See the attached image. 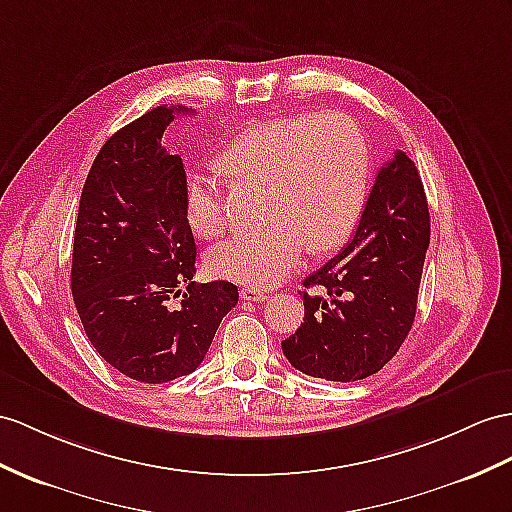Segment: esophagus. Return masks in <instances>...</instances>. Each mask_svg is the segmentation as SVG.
<instances>
[{"label": "esophagus", "instance_id": "34e87169", "mask_svg": "<svg viewBox=\"0 0 512 512\" xmlns=\"http://www.w3.org/2000/svg\"><path fill=\"white\" fill-rule=\"evenodd\" d=\"M267 295L269 293L265 289H258V286H243L241 289V297L247 302H265Z\"/></svg>", "mask_w": 512, "mask_h": 512}]
</instances>
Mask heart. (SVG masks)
Listing matches in <instances>:
<instances>
[{
    "label": "heart",
    "instance_id": "1",
    "mask_svg": "<svg viewBox=\"0 0 512 512\" xmlns=\"http://www.w3.org/2000/svg\"><path fill=\"white\" fill-rule=\"evenodd\" d=\"M223 160L241 178L269 186V223L243 228L210 249L208 269L219 278L276 284L302 263L308 247L315 252L339 247L363 213L369 145L358 123L343 112L256 123L230 145ZM186 215L206 239L226 228L223 184L215 173L191 178Z\"/></svg>",
    "mask_w": 512,
    "mask_h": 512
}]
</instances>
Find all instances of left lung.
<instances>
[{
	"label": "left lung",
	"instance_id": "obj_1",
	"mask_svg": "<svg viewBox=\"0 0 512 512\" xmlns=\"http://www.w3.org/2000/svg\"><path fill=\"white\" fill-rule=\"evenodd\" d=\"M430 243L421 176L404 152L378 171L352 241L304 280V323L282 341L306 376L354 382L378 373L413 328Z\"/></svg>",
	"mask_w": 512,
	"mask_h": 512
}]
</instances>
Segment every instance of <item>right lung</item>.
Here are the masks:
<instances>
[{
  "instance_id": "1",
  "label": "right lung",
  "mask_w": 512,
  "mask_h": 512,
  "mask_svg": "<svg viewBox=\"0 0 512 512\" xmlns=\"http://www.w3.org/2000/svg\"><path fill=\"white\" fill-rule=\"evenodd\" d=\"M178 112L191 110L158 106L110 136L86 176L73 234L71 293L84 332L110 367L145 384L202 365L239 302L232 282H193L186 173L162 145Z\"/></svg>"
}]
</instances>
